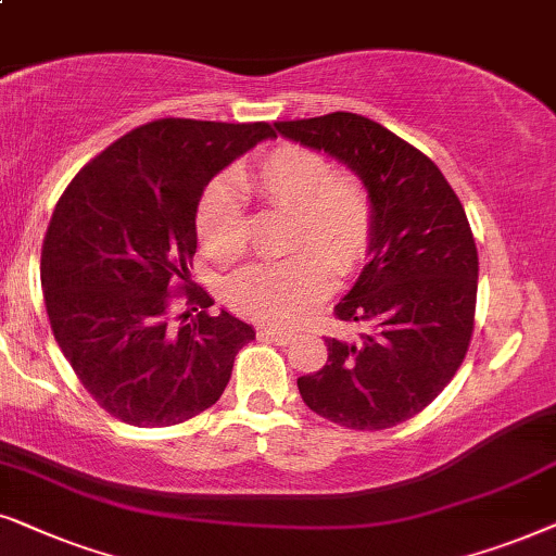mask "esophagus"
I'll use <instances>...</instances> for the list:
<instances>
[{
    "mask_svg": "<svg viewBox=\"0 0 556 556\" xmlns=\"http://www.w3.org/2000/svg\"><path fill=\"white\" fill-rule=\"evenodd\" d=\"M258 338L269 340V343H277V345H287L292 340V332L277 330V328H262L258 330Z\"/></svg>",
    "mask_w": 556,
    "mask_h": 556,
    "instance_id": "1",
    "label": "esophagus"
}]
</instances>
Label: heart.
Returning a JSON list of instances; mask_svg holds the SVG:
<instances>
[{
	"label": "heart",
	"mask_w": 556,
	"mask_h": 556,
	"mask_svg": "<svg viewBox=\"0 0 556 556\" xmlns=\"http://www.w3.org/2000/svg\"><path fill=\"white\" fill-rule=\"evenodd\" d=\"M236 182L269 208L290 213L285 249L294 254L236 274L226 290L228 305L266 325L305 320L330 294L332 269L351 274L368 254L374 205L366 185L302 144L271 147L241 169ZM195 231L216 264H233L247 254L249 231L233 188L213 182L203 192Z\"/></svg>",
	"instance_id": "heart-1"
}]
</instances>
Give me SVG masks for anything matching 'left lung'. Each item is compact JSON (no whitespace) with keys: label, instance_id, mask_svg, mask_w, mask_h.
<instances>
[{"label":"left lung","instance_id":"8db88e82","mask_svg":"<svg viewBox=\"0 0 556 556\" xmlns=\"http://www.w3.org/2000/svg\"><path fill=\"white\" fill-rule=\"evenodd\" d=\"M277 131L345 162L374 205L368 264L336 305L355 340L328 338V364L300 376V396L348 429L412 419L447 387L472 338L478 249L440 167L371 118L332 111Z\"/></svg>","mask_w":556,"mask_h":556}]
</instances>
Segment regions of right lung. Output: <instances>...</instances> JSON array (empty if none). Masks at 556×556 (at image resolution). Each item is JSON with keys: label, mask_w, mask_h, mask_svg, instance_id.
I'll list each match as a JSON object with an SVG mask.
<instances>
[{"label": "right lung", "mask_w": 556, "mask_h": 556, "mask_svg": "<svg viewBox=\"0 0 556 556\" xmlns=\"http://www.w3.org/2000/svg\"><path fill=\"white\" fill-rule=\"evenodd\" d=\"M266 137V122L157 118L96 154L58 201L40 258L50 328L111 417L135 427L192 419L218 402L236 353L254 340L239 317L208 313L190 266L205 185ZM173 291L202 307L180 329L166 317Z\"/></svg>", "instance_id": "add662e5"}]
</instances>
